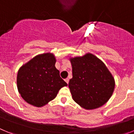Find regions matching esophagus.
Returning a JSON list of instances; mask_svg holds the SVG:
<instances>
[{
  "label": "esophagus",
  "mask_w": 134,
  "mask_h": 134,
  "mask_svg": "<svg viewBox=\"0 0 134 134\" xmlns=\"http://www.w3.org/2000/svg\"><path fill=\"white\" fill-rule=\"evenodd\" d=\"M65 81H66V83L68 84V82H69V79H68V78H67V79H65Z\"/></svg>",
  "instance_id": "1"
}]
</instances>
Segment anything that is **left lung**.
I'll list each match as a JSON object with an SVG mask.
<instances>
[{
	"mask_svg": "<svg viewBox=\"0 0 134 134\" xmlns=\"http://www.w3.org/2000/svg\"><path fill=\"white\" fill-rule=\"evenodd\" d=\"M70 62L72 79L68 87L74 101L86 109L106 103L113 93L115 80L105 64L92 54L70 58Z\"/></svg>",
	"mask_w": 134,
	"mask_h": 134,
	"instance_id": "1",
	"label": "left lung"
}]
</instances>
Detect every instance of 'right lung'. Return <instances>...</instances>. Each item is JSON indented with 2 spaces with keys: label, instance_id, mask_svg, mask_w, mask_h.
<instances>
[{
  "label": "right lung",
  "instance_id": "1",
  "mask_svg": "<svg viewBox=\"0 0 134 134\" xmlns=\"http://www.w3.org/2000/svg\"><path fill=\"white\" fill-rule=\"evenodd\" d=\"M51 53L36 55L19 70L16 84L19 93L26 102L40 107L55 99L67 83L60 77Z\"/></svg>",
  "mask_w": 134,
  "mask_h": 134
}]
</instances>
